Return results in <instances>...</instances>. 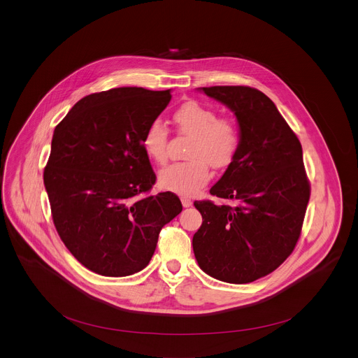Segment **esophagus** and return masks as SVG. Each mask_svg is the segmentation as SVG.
<instances>
[{
    "label": "esophagus",
    "instance_id": "34e87169",
    "mask_svg": "<svg viewBox=\"0 0 358 358\" xmlns=\"http://www.w3.org/2000/svg\"><path fill=\"white\" fill-rule=\"evenodd\" d=\"M181 203H182V207L188 208V207H191L192 201H191V198H188V196H181Z\"/></svg>",
    "mask_w": 358,
    "mask_h": 358
}]
</instances>
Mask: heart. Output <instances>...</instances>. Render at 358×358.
<instances>
[{
  "label": "heart",
  "mask_w": 358,
  "mask_h": 358,
  "mask_svg": "<svg viewBox=\"0 0 358 358\" xmlns=\"http://www.w3.org/2000/svg\"><path fill=\"white\" fill-rule=\"evenodd\" d=\"M173 123L178 133L191 137L187 157L189 160L164 167L159 182L164 189L192 195L211 178L210 166L228 169L241 148V133L229 117H220L214 108L189 100L173 112ZM169 130L160 122H151L141 134L145 156L157 164L167 160Z\"/></svg>",
  "instance_id": "1"
}]
</instances>
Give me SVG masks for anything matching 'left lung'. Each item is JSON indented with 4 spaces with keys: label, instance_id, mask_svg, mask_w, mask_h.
<instances>
[{
    "label": "left lung",
    "instance_id": "obj_1",
    "mask_svg": "<svg viewBox=\"0 0 358 358\" xmlns=\"http://www.w3.org/2000/svg\"><path fill=\"white\" fill-rule=\"evenodd\" d=\"M236 116L241 148L210 189L228 202L195 201L202 225L192 248L199 268L228 283H249L293 252L310 198L301 144L273 101L249 86L201 87Z\"/></svg>",
    "mask_w": 358,
    "mask_h": 358
}]
</instances>
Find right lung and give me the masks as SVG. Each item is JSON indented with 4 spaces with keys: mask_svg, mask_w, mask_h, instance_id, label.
Segmentation results:
<instances>
[{
    "mask_svg": "<svg viewBox=\"0 0 358 358\" xmlns=\"http://www.w3.org/2000/svg\"><path fill=\"white\" fill-rule=\"evenodd\" d=\"M170 100V89L92 93L55 127L43 170L50 213L65 246L94 273L144 269L162 228L182 210L170 191L145 195L156 174L141 134Z\"/></svg>",
    "mask_w": 358,
    "mask_h": 358,
    "instance_id": "1",
    "label": "right lung"
}]
</instances>
